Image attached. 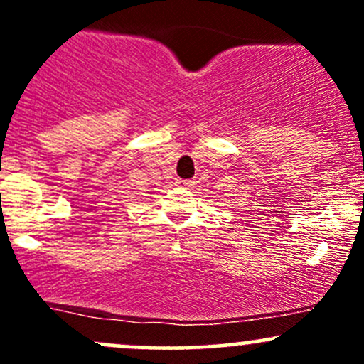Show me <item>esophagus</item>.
I'll return each instance as SVG.
<instances>
[{"mask_svg":"<svg viewBox=\"0 0 364 364\" xmlns=\"http://www.w3.org/2000/svg\"><path fill=\"white\" fill-rule=\"evenodd\" d=\"M191 183H193V181H191V179H178L176 185H178V186H183V188H186V186H190Z\"/></svg>","mask_w":364,"mask_h":364,"instance_id":"34e87169","label":"esophagus"}]
</instances>
